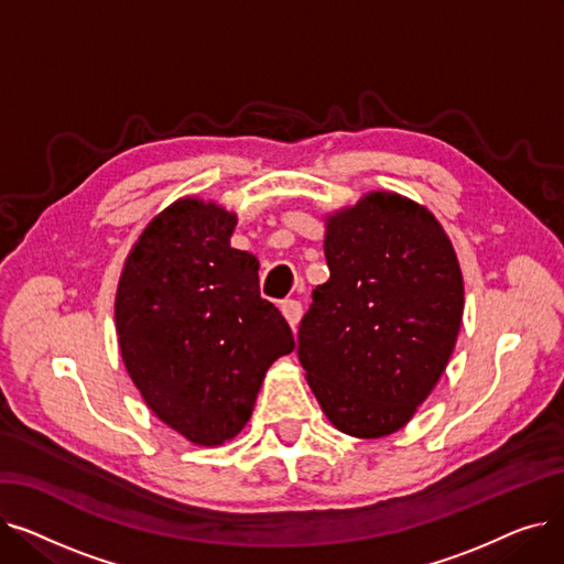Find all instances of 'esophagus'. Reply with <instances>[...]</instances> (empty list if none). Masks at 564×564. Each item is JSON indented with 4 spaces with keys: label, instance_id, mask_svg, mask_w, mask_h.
<instances>
[{
    "label": "esophagus",
    "instance_id": "obj_1",
    "mask_svg": "<svg viewBox=\"0 0 564 564\" xmlns=\"http://www.w3.org/2000/svg\"><path fill=\"white\" fill-rule=\"evenodd\" d=\"M281 313H283V317L288 319L290 327L297 329V324H300L302 313H304L302 302H297V300H283V302H281Z\"/></svg>",
    "mask_w": 564,
    "mask_h": 564
}]
</instances>
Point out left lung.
<instances>
[{
  "label": "left lung",
  "instance_id": "left-lung-1",
  "mask_svg": "<svg viewBox=\"0 0 564 564\" xmlns=\"http://www.w3.org/2000/svg\"><path fill=\"white\" fill-rule=\"evenodd\" d=\"M329 281L300 324V361L327 419L345 434L400 430L453 354L464 283L438 221L391 192L329 219Z\"/></svg>",
  "mask_w": 564,
  "mask_h": 564
}]
</instances>
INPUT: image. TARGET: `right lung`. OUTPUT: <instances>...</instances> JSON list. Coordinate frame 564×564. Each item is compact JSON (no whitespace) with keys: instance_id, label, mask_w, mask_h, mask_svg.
<instances>
[{"instance_id":"right-lung-1","label":"right lung","mask_w":564,"mask_h":564,"mask_svg":"<svg viewBox=\"0 0 564 564\" xmlns=\"http://www.w3.org/2000/svg\"><path fill=\"white\" fill-rule=\"evenodd\" d=\"M235 215L183 198L151 221L116 292L126 368L158 419L219 446L251 419L262 377L294 349L260 297L258 260L230 247Z\"/></svg>"}]
</instances>
